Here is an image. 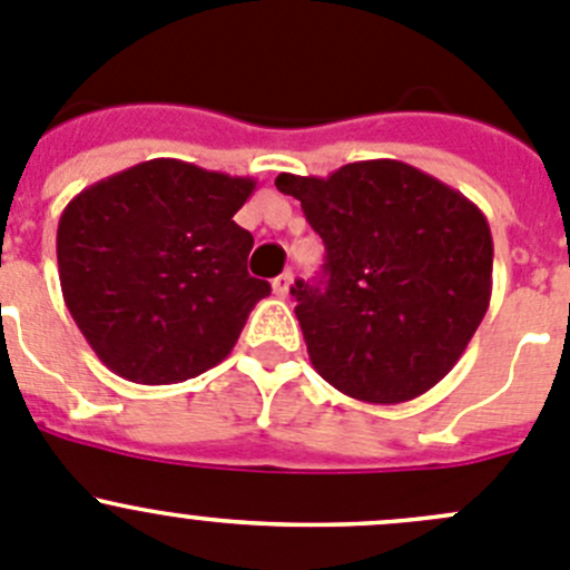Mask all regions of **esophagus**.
<instances>
[{"label": "esophagus", "mask_w": 570, "mask_h": 570, "mask_svg": "<svg viewBox=\"0 0 570 570\" xmlns=\"http://www.w3.org/2000/svg\"><path fill=\"white\" fill-rule=\"evenodd\" d=\"M291 285H294V274H279L274 282H271V288L279 299H288L291 296Z\"/></svg>", "instance_id": "esophagus-1"}]
</instances>
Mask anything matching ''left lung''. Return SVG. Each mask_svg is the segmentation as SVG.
Instances as JSON below:
<instances>
[{
	"label": "left lung",
	"mask_w": 570,
	"mask_h": 570,
	"mask_svg": "<svg viewBox=\"0 0 570 570\" xmlns=\"http://www.w3.org/2000/svg\"><path fill=\"white\" fill-rule=\"evenodd\" d=\"M324 240V288L296 282L313 370L350 397L394 405L456 366L492 296V235L459 189L397 159L327 178L279 173Z\"/></svg>",
	"instance_id": "1"
}]
</instances>
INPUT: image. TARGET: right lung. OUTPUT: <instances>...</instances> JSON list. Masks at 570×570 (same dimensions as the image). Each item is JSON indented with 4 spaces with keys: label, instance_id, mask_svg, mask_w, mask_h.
Masks as SVG:
<instances>
[{
    "label": "right lung",
    "instance_id": "1",
    "mask_svg": "<svg viewBox=\"0 0 570 570\" xmlns=\"http://www.w3.org/2000/svg\"><path fill=\"white\" fill-rule=\"evenodd\" d=\"M248 176L150 159L91 184L58 220V276L75 324L114 375L167 386L213 370L271 294L248 274L235 213Z\"/></svg>",
    "mask_w": 570,
    "mask_h": 570
}]
</instances>
